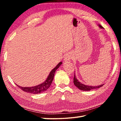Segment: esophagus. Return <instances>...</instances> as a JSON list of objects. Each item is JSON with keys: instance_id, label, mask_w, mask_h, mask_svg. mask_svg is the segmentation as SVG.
I'll return each instance as SVG.
<instances>
[{"instance_id": "34e87169", "label": "esophagus", "mask_w": 121, "mask_h": 121, "mask_svg": "<svg viewBox=\"0 0 121 121\" xmlns=\"http://www.w3.org/2000/svg\"><path fill=\"white\" fill-rule=\"evenodd\" d=\"M70 56H68V55H66V56H65V59H64L65 62L67 63L68 62H69V61H70Z\"/></svg>"}]
</instances>
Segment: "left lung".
Listing matches in <instances>:
<instances>
[{
  "label": "left lung",
  "instance_id": "left-lung-1",
  "mask_svg": "<svg viewBox=\"0 0 121 121\" xmlns=\"http://www.w3.org/2000/svg\"><path fill=\"white\" fill-rule=\"evenodd\" d=\"M99 26L101 29L103 28V27H102L101 25H100V24H99ZM73 83H74V85L76 86L78 88L79 90H83V91H90V90H93V89H98V88L101 87L104 85V84H101L98 86H89V85H86L84 84L81 83L80 82L78 81V79H77V78L75 76V73H74V77H73Z\"/></svg>",
  "mask_w": 121,
  "mask_h": 121
}]
</instances>
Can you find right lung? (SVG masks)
<instances>
[{
	"label": "right lung",
	"mask_w": 121,
	"mask_h": 121,
	"mask_svg": "<svg viewBox=\"0 0 121 121\" xmlns=\"http://www.w3.org/2000/svg\"><path fill=\"white\" fill-rule=\"evenodd\" d=\"M62 63V62H59L58 64L56 65V66L51 71L50 74H49L48 78H47L46 80L44 82L41 84L32 87H21L18 85H17V86H19L20 89H21L22 90H23V91L32 94H38L43 92L46 91V90L50 87V85H51V84H52L53 78H54L55 72H56V71L59 68V67L60 66Z\"/></svg>",
	"instance_id": "add662e5"
}]
</instances>
